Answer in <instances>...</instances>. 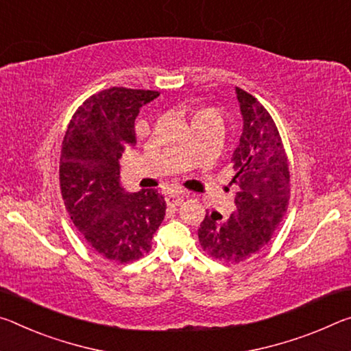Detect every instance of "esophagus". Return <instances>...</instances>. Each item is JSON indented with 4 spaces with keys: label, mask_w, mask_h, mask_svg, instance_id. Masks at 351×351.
Masks as SVG:
<instances>
[{
    "label": "esophagus",
    "mask_w": 351,
    "mask_h": 351,
    "mask_svg": "<svg viewBox=\"0 0 351 351\" xmlns=\"http://www.w3.org/2000/svg\"><path fill=\"white\" fill-rule=\"evenodd\" d=\"M186 197H188L186 194H171V196L166 197V205H168V206H179Z\"/></svg>",
    "instance_id": "esophagus-1"
}]
</instances>
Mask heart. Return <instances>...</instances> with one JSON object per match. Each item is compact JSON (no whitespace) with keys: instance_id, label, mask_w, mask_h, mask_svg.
<instances>
[{"instance_id":"b5f03b06","label":"heart","mask_w":351,"mask_h":351,"mask_svg":"<svg viewBox=\"0 0 351 351\" xmlns=\"http://www.w3.org/2000/svg\"><path fill=\"white\" fill-rule=\"evenodd\" d=\"M208 118H221L219 112L213 107H202L199 108L196 114H194V121H199V119H208Z\"/></svg>"}]
</instances>
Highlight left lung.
I'll use <instances>...</instances> for the list:
<instances>
[{"mask_svg": "<svg viewBox=\"0 0 351 351\" xmlns=\"http://www.w3.org/2000/svg\"><path fill=\"white\" fill-rule=\"evenodd\" d=\"M244 128L232 162L239 191L230 217L211 211L200 222L199 243L219 261L241 263L274 237L291 197L289 162L277 124L255 96L237 87Z\"/></svg>", "mask_w": 351, "mask_h": 351, "instance_id": "obj_1", "label": "left lung"}]
</instances>
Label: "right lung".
Masks as SVG:
<instances>
[{"instance_id":"1","label":"right lung","mask_w":351,"mask_h":351,"mask_svg":"<svg viewBox=\"0 0 351 351\" xmlns=\"http://www.w3.org/2000/svg\"><path fill=\"white\" fill-rule=\"evenodd\" d=\"M160 93L112 87L74 112L62 141L59 179L66 211L96 254L132 263L151 250L166 202L155 189L125 193L119 158L136 145L135 118Z\"/></svg>"}]
</instances>
